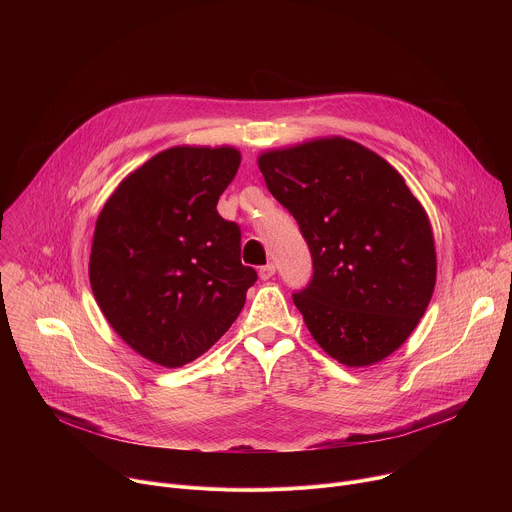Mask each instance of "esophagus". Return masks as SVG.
Instances as JSON below:
<instances>
[{
    "label": "esophagus",
    "instance_id": "1",
    "mask_svg": "<svg viewBox=\"0 0 512 512\" xmlns=\"http://www.w3.org/2000/svg\"><path fill=\"white\" fill-rule=\"evenodd\" d=\"M275 275V265L273 263H267V265H263V267H259V277L263 279V281H267V279H271Z\"/></svg>",
    "mask_w": 512,
    "mask_h": 512
}]
</instances>
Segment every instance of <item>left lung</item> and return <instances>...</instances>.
Wrapping results in <instances>:
<instances>
[{"mask_svg":"<svg viewBox=\"0 0 512 512\" xmlns=\"http://www.w3.org/2000/svg\"><path fill=\"white\" fill-rule=\"evenodd\" d=\"M257 164L312 253V281L294 304L314 340L346 367L393 354L425 314L437 275L431 223L403 176L346 137L269 150Z\"/></svg>","mask_w":512,"mask_h":512,"instance_id":"1","label":"left lung"}]
</instances>
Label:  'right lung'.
<instances>
[{
	"label": "right lung",
	"instance_id": "right-lung-1",
	"mask_svg": "<svg viewBox=\"0 0 512 512\" xmlns=\"http://www.w3.org/2000/svg\"><path fill=\"white\" fill-rule=\"evenodd\" d=\"M239 166L231 145H176L123 178L99 212L95 300L127 346L166 369L221 338L257 281L241 263L239 225L216 210Z\"/></svg>",
	"mask_w": 512,
	"mask_h": 512
}]
</instances>
